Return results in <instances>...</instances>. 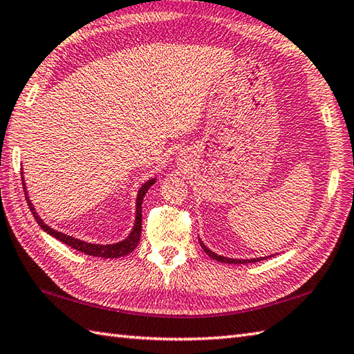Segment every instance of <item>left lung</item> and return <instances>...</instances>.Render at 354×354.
<instances>
[{
    "label": "left lung",
    "mask_w": 354,
    "mask_h": 354,
    "mask_svg": "<svg viewBox=\"0 0 354 354\" xmlns=\"http://www.w3.org/2000/svg\"><path fill=\"white\" fill-rule=\"evenodd\" d=\"M201 243V247H203V250L206 251V253L212 257V259H215V261H218V262H224V263H253V262H259V261H263V259H266V257H262V259H250V261H241V259H229V257H223V256H218V254H215L214 251H210L206 245H204L203 242H200Z\"/></svg>",
    "instance_id": "obj_1"
}]
</instances>
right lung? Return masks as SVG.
Returning a JSON list of instances; mask_svg holds the SVG:
<instances>
[{
  "mask_svg": "<svg viewBox=\"0 0 354 354\" xmlns=\"http://www.w3.org/2000/svg\"><path fill=\"white\" fill-rule=\"evenodd\" d=\"M22 174V172H21ZM151 185H154V178L153 180H148V182L140 187L139 194H138V200H136V221H135V227H133L131 233L129 234L127 239H124L118 243H113V245H97V243H88V242H83V241H78L73 236H68V234L60 233L57 230H53L51 227H48L46 224H44V221L39 215L36 214V210L33 207V204L28 200L27 194H26V200L28 207L31 210V214H33L36 223L42 227V230H45L51 236H54L56 239H59L60 242L66 243L68 247L74 248L77 251H82V253L88 254V256H93V257H106V259H113V257H121V256H127L129 253H131L133 250L138 247L139 239H140V232H142V200H144V195L147 194L148 187ZM22 186H26L22 182ZM24 191H26V187H24Z\"/></svg>",
  "mask_w": 354,
  "mask_h": 354,
  "instance_id": "add662e5",
  "label": "right lung"
}]
</instances>
